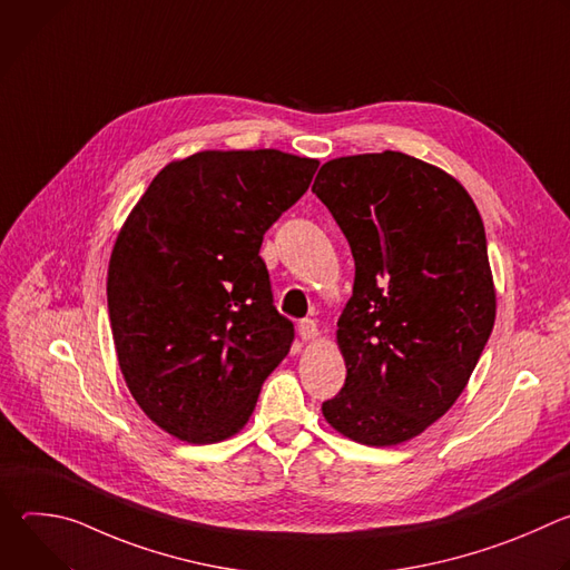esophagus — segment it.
<instances>
[{"label": "esophagus", "mask_w": 570, "mask_h": 570, "mask_svg": "<svg viewBox=\"0 0 570 570\" xmlns=\"http://www.w3.org/2000/svg\"><path fill=\"white\" fill-rule=\"evenodd\" d=\"M297 332H299L302 341H313V338L317 336V324H315V320H311V317L302 320V322L297 324Z\"/></svg>", "instance_id": "34e87169"}]
</instances>
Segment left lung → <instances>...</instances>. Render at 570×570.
Listing matches in <instances>:
<instances>
[{
  "label": "left lung",
  "mask_w": 570,
  "mask_h": 570,
  "mask_svg": "<svg viewBox=\"0 0 570 570\" xmlns=\"http://www.w3.org/2000/svg\"><path fill=\"white\" fill-rule=\"evenodd\" d=\"M313 194L356 266L336 332L347 376L322 415L358 444L409 442L455 403L494 330L482 218L453 176L399 150L330 159Z\"/></svg>",
  "instance_id": "left-lung-1"
}]
</instances>
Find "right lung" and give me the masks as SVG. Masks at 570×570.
Segmentation results:
<instances>
[{
    "mask_svg": "<svg viewBox=\"0 0 570 570\" xmlns=\"http://www.w3.org/2000/svg\"><path fill=\"white\" fill-rule=\"evenodd\" d=\"M320 161L275 148L174 159L119 229L108 311L124 381L146 417L189 444L248 424L293 343L259 248Z\"/></svg>",
    "mask_w": 570,
    "mask_h": 570,
    "instance_id": "obj_1",
    "label": "right lung"
}]
</instances>
